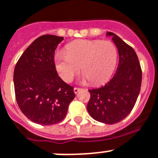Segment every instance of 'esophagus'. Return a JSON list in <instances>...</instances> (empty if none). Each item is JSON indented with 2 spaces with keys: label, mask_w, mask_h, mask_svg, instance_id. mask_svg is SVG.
Instances as JSON below:
<instances>
[{
  "label": "esophagus",
  "mask_w": 158,
  "mask_h": 158,
  "mask_svg": "<svg viewBox=\"0 0 158 158\" xmlns=\"http://www.w3.org/2000/svg\"><path fill=\"white\" fill-rule=\"evenodd\" d=\"M79 91H80V88H74V92H75V94H77V93H78V92H79Z\"/></svg>",
  "instance_id": "34e87169"
}]
</instances>
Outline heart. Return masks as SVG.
Here are the masks:
<instances>
[{
  "mask_svg": "<svg viewBox=\"0 0 158 158\" xmlns=\"http://www.w3.org/2000/svg\"><path fill=\"white\" fill-rule=\"evenodd\" d=\"M54 61L57 73L66 82L74 79L80 66L84 73L83 81L90 80L93 84H100L114 72L117 48L110 41L80 40L70 44L66 52H57Z\"/></svg>",
  "mask_w": 158,
  "mask_h": 158,
  "instance_id": "heart-1",
  "label": "heart"
}]
</instances>
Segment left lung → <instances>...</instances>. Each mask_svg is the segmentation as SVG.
Masks as SVG:
<instances>
[{"label":"left lung","mask_w":158,"mask_h":158,"mask_svg":"<svg viewBox=\"0 0 158 158\" xmlns=\"http://www.w3.org/2000/svg\"><path fill=\"white\" fill-rule=\"evenodd\" d=\"M106 35L112 37L118 48V66L106 85L88 90L91 97L87 110L95 120L114 124L132 110L140 91L142 71L135 50L113 32H107Z\"/></svg>","instance_id":"obj_1"}]
</instances>
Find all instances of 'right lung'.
<instances>
[{
	"label": "right lung",
	"mask_w": 158,
	"mask_h": 158,
	"mask_svg": "<svg viewBox=\"0 0 158 158\" xmlns=\"http://www.w3.org/2000/svg\"><path fill=\"white\" fill-rule=\"evenodd\" d=\"M63 37L44 35L24 51L14 71L17 103L28 119L40 125L63 120L75 98L74 88L57 75L54 52Z\"/></svg>",
	"instance_id": "add662e5"
}]
</instances>
